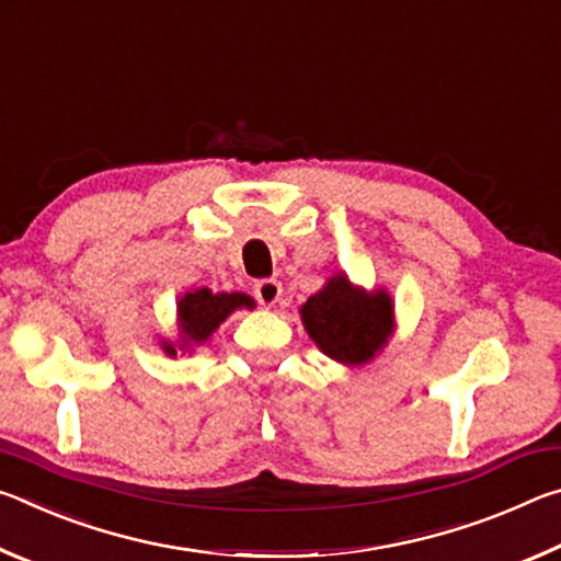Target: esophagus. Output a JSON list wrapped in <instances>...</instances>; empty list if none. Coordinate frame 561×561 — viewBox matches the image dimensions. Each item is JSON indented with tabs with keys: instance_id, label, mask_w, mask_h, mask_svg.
I'll return each instance as SVG.
<instances>
[{
	"instance_id": "34e87169",
	"label": "esophagus",
	"mask_w": 561,
	"mask_h": 561,
	"mask_svg": "<svg viewBox=\"0 0 561 561\" xmlns=\"http://www.w3.org/2000/svg\"><path fill=\"white\" fill-rule=\"evenodd\" d=\"M254 297H257L264 307H272L282 297V284L277 279H260L254 282Z\"/></svg>"
}]
</instances>
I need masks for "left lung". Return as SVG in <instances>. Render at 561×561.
Masks as SVG:
<instances>
[{"instance_id":"obj_1","label":"left lung","mask_w":561,"mask_h":561,"mask_svg":"<svg viewBox=\"0 0 561 561\" xmlns=\"http://www.w3.org/2000/svg\"><path fill=\"white\" fill-rule=\"evenodd\" d=\"M309 336L341 364H364L386 344L393 329V307L386 291L366 294L336 274L301 307Z\"/></svg>"}]
</instances>
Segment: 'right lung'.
Returning a JSON list of instances; mask_svg holds the SVG:
<instances>
[{
	"mask_svg": "<svg viewBox=\"0 0 561 561\" xmlns=\"http://www.w3.org/2000/svg\"><path fill=\"white\" fill-rule=\"evenodd\" d=\"M240 307H254V301L247 294H213L210 289H197L185 294L178 304V317H180V331H183V344L185 348L190 341H205L213 331L222 324V321ZM165 351L170 356H175V346L165 344Z\"/></svg>",
	"mask_w": 561,
	"mask_h": 561,
	"instance_id": "obj_1",
	"label": "right lung"
}]
</instances>
